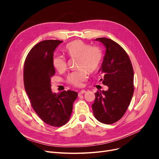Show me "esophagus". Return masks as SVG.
<instances>
[{"instance_id": "obj_1", "label": "esophagus", "mask_w": 159, "mask_h": 159, "mask_svg": "<svg viewBox=\"0 0 159 159\" xmlns=\"http://www.w3.org/2000/svg\"><path fill=\"white\" fill-rule=\"evenodd\" d=\"M86 92V91L85 90H84V89H83V90H81V91H80V92L78 93V95H81V94H84V93H85Z\"/></svg>"}]
</instances>
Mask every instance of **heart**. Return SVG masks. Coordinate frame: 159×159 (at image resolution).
<instances>
[{"instance_id": "obj_1", "label": "heart", "mask_w": 159, "mask_h": 159, "mask_svg": "<svg viewBox=\"0 0 159 159\" xmlns=\"http://www.w3.org/2000/svg\"><path fill=\"white\" fill-rule=\"evenodd\" d=\"M70 57H78V68L81 70L74 71L68 77V81L75 86H81L88 78L87 71L93 73L99 68L102 60V52L98 46H91L88 43L78 40L67 44L66 49ZM54 68L59 72L67 68L66 59L64 56L55 55L52 58Z\"/></svg>"}]
</instances>
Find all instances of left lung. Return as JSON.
I'll use <instances>...</instances> for the list:
<instances>
[{"mask_svg": "<svg viewBox=\"0 0 159 159\" xmlns=\"http://www.w3.org/2000/svg\"><path fill=\"white\" fill-rule=\"evenodd\" d=\"M102 43L105 54L100 74L108 90L97 91L92 104L95 119L104 124H112L121 119L131 103L134 92V71L126 52L117 43L106 38L95 40Z\"/></svg>", "mask_w": 159, "mask_h": 159, "instance_id": "obj_1", "label": "left lung"}]
</instances>
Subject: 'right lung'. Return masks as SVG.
Segmentation results:
<instances>
[{
  "label": "right lung",
  "instance_id": "add662e5",
  "mask_svg": "<svg viewBox=\"0 0 159 159\" xmlns=\"http://www.w3.org/2000/svg\"><path fill=\"white\" fill-rule=\"evenodd\" d=\"M63 41L44 40L28 53L24 67V84L32 107L43 121L53 127L68 123L78 98L74 91L53 93L51 78L55 74L52 58L56 48Z\"/></svg>",
  "mask_w": 159,
  "mask_h": 159
}]
</instances>
